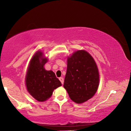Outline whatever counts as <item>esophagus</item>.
Here are the masks:
<instances>
[{
    "label": "esophagus",
    "mask_w": 131,
    "mask_h": 131,
    "mask_svg": "<svg viewBox=\"0 0 131 131\" xmlns=\"http://www.w3.org/2000/svg\"><path fill=\"white\" fill-rule=\"evenodd\" d=\"M59 80H60L62 84L64 83V78H62V77H61V78H59Z\"/></svg>",
    "instance_id": "esophagus-1"
}]
</instances>
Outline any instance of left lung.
I'll return each instance as SVG.
<instances>
[{
  "mask_svg": "<svg viewBox=\"0 0 131 131\" xmlns=\"http://www.w3.org/2000/svg\"><path fill=\"white\" fill-rule=\"evenodd\" d=\"M99 79L97 66L88 52L79 50L68 57L64 87L72 101L81 104L92 98L98 89Z\"/></svg>",
  "mask_w": 131,
  "mask_h": 131,
  "instance_id": "8db88e82",
  "label": "left lung"
}]
</instances>
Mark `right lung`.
<instances>
[{
    "mask_svg": "<svg viewBox=\"0 0 131 131\" xmlns=\"http://www.w3.org/2000/svg\"><path fill=\"white\" fill-rule=\"evenodd\" d=\"M43 53L38 51L30 62L26 77V85L28 92L38 101L47 100L53 91L62 85L52 70L47 71L43 66L48 61Z\"/></svg>",
    "mask_w": 131,
    "mask_h": 131,
    "instance_id": "right-lung-1",
    "label": "right lung"
}]
</instances>
